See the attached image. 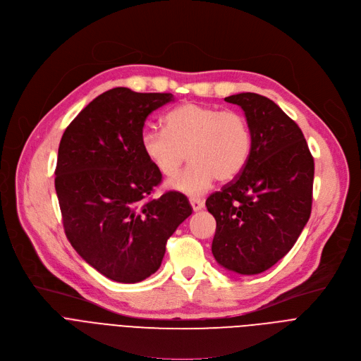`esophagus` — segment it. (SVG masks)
Listing matches in <instances>:
<instances>
[{
	"instance_id": "esophagus-1",
	"label": "esophagus",
	"mask_w": 361,
	"mask_h": 361,
	"mask_svg": "<svg viewBox=\"0 0 361 361\" xmlns=\"http://www.w3.org/2000/svg\"><path fill=\"white\" fill-rule=\"evenodd\" d=\"M189 202H190L193 211H201L204 208V205H205L204 200H201V198H190Z\"/></svg>"
}]
</instances>
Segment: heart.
<instances>
[{
    "mask_svg": "<svg viewBox=\"0 0 361 361\" xmlns=\"http://www.w3.org/2000/svg\"><path fill=\"white\" fill-rule=\"evenodd\" d=\"M163 126L143 133L142 150L164 178L178 175L188 153L189 168L169 186L192 198L209 190L215 179L235 178L252 152L250 124L235 109L185 102L164 116Z\"/></svg>",
    "mask_w": 361,
    "mask_h": 361,
    "instance_id": "obj_1",
    "label": "heart"
}]
</instances>
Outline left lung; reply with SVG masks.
I'll return each mask as SVG.
<instances>
[{"instance_id":"1","label":"left lung","mask_w":361,"mask_h":361,"mask_svg":"<svg viewBox=\"0 0 361 361\" xmlns=\"http://www.w3.org/2000/svg\"><path fill=\"white\" fill-rule=\"evenodd\" d=\"M226 101L241 106L253 142L240 175L205 202L216 221L212 255L227 270L257 274L289 253L308 223L314 157L271 99L243 92Z\"/></svg>"}]
</instances>
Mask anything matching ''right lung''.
Listing matches in <instances>:
<instances>
[{"mask_svg":"<svg viewBox=\"0 0 361 361\" xmlns=\"http://www.w3.org/2000/svg\"><path fill=\"white\" fill-rule=\"evenodd\" d=\"M172 94L109 90L65 130L54 171L65 234L111 281L137 283L161 264L166 243L192 214L188 198H152L161 175L142 150L145 121Z\"/></svg>","mask_w":361,"mask_h":361,"instance_id":"obj_1","label":"right lung"}]
</instances>
